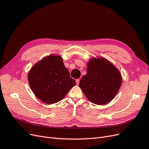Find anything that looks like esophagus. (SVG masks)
I'll return each instance as SVG.
<instances>
[{
  "mask_svg": "<svg viewBox=\"0 0 149 149\" xmlns=\"http://www.w3.org/2000/svg\"><path fill=\"white\" fill-rule=\"evenodd\" d=\"M79 81H80V79H77L76 80V84H79Z\"/></svg>",
  "mask_w": 149,
  "mask_h": 149,
  "instance_id": "obj_1",
  "label": "esophagus"
}]
</instances>
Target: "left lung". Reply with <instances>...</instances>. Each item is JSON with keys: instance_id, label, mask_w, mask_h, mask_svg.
<instances>
[{"instance_id": "obj_1", "label": "left lung", "mask_w": 149, "mask_h": 149, "mask_svg": "<svg viewBox=\"0 0 149 149\" xmlns=\"http://www.w3.org/2000/svg\"><path fill=\"white\" fill-rule=\"evenodd\" d=\"M121 84L120 71L106 58L98 57L92 58L87 63V74L79 86L89 101L103 105L114 99Z\"/></svg>"}]
</instances>
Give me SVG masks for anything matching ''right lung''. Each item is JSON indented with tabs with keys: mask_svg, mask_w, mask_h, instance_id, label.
<instances>
[{
	"mask_svg": "<svg viewBox=\"0 0 149 149\" xmlns=\"http://www.w3.org/2000/svg\"><path fill=\"white\" fill-rule=\"evenodd\" d=\"M28 81L32 92L47 104L62 100L76 85L60 56H47L35 63L29 71Z\"/></svg>",
	"mask_w": 149,
	"mask_h": 149,
	"instance_id": "obj_1",
	"label": "right lung"
}]
</instances>
